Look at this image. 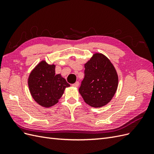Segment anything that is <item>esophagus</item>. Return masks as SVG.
Instances as JSON below:
<instances>
[{"mask_svg": "<svg viewBox=\"0 0 154 154\" xmlns=\"http://www.w3.org/2000/svg\"><path fill=\"white\" fill-rule=\"evenodd\" d=\"M79 85H80V83H79L78 82H76V83H74V84H72V86L75 87H78L79 86Z\"/></svg>", "mask_w": 154, "mask_h": 154, "instance_id": "1", "label": "esophagus"}]
</instances>
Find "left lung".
<instances>
[{
	"label": "left lung",
	"mask_w": 154,
	"mask_h": 154,
	"mask_svg": "<svg viewBox=\"0 0 154 154\" xmlns=\"http://www.w3.org/2000/svg\"><path fill=\"white\" fill-rule=\"evenodd\" d=\"M84 73L79 92L85 103L96 108L106 105L118 85V76L112 63L105 55L96 53L85 64Z\"/></svg>",
	"instance_id": "8db88e82"
}]
</instances>
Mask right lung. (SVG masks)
<instances>
[{"label":"right lung","instance_id":"add662e5","mask_svg":"<svg viewBox=\"0 0 154 154\" xmlns=\"http://www.w3.org/2000/svg\"><path fill=\"white\" fill-rule=\"evenodd\" d=\"M32 97L40 105L52 106L58 103L65 88L70 86L60 74H55V66L42 61L32 70L28 78Z\"/></svg>","mask_w":154,"mask_h":154}]
</instances>
